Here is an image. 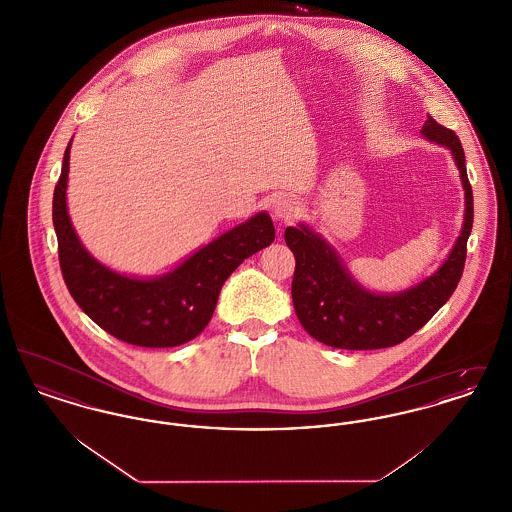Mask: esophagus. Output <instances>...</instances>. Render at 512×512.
<instances>
[{"mask_svg": "<svg viewBox=\"0 0 512 512\" xmlns=\"http://www.w3.org/2000/svg\"><path fill=\"white\" fill-rule=\"evenodd\" d=\"M299 207L297 203L290 199V197H278L274 203H272V217L278 220H292L297 215Z\"/></svg>", "mask_w": 512, "mask_h": 512, "instance_id": "1", "label": "esophagus"}]
</instances>
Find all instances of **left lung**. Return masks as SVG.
Wrapping results in <instances>:
<instances>
[{"instance_id": "8db88e82", "label": "left lung", "mask_w": 512, "mask_h": 512, "mask_svg": "<svg viewBox=\"0 0 512 512\" xmlns=\"http://www.w3.org/2000/svg\"><path fill=\"white\" fill-rule=\"evenodd\" d=\"M420 134L447 147L461 172L464 220L461 236L443 265L413 288L376 293L363 288L343 265L338 251L307 224L288 226L286 244L295 257L292 299L301 326L315 340L338 349H382L413 336L453 295L466 259L472 232L474 199L466 176L464 151L457 134L430 115Z\"/></svg>"}]
</instances>
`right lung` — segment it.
<instances>
[{
    "label": "right lung",
    "mask_w": 512,
    "mask_h": 512,
    "mask_svg": "<svg viewBox=\"0 0 512 512\" xmlns=\"http://www.w3.org/2000/svg\"><path fill=\"white\" fill-rule=\"evenodd\" d=\"M71 144L53 192V226L59 265L74 301L105 332L132 345L176 347L194 340L213 317L226 278L274 242L268 213L261 211L220 234L163 276H126L101 265L74 232L67 209Z\"/></svg>",
    "instance_id": "right-lung-1"
}]
</instances>
